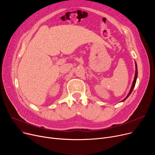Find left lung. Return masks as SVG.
I'll return each instance as SVG.
<instances>
[{
	"label": "left lung",
	"instance_id": "obj_1",
	"mask_svg": "<svg viewBox=\"0 0 155 155\" xmlns=\"http://www.w3.org/2000/svg\"><path fill=\"white\" fill-rule=\"evenodd\" d=\"M135 65H136V71H135V75H134V80H133V84H132V86H131V89H130V91H129V94H127V95L126 96V97L125 99H124L123 101H122L121 102H124L125 100H126V99L127 98V97L130 95V94H131V92H132V91H133V88H134V86H135V84H136V80H137V64H136V63L135 62Z\"/></svg>",
	"mask_w": 155,
	"mask_h": 155
}]
</instances>
